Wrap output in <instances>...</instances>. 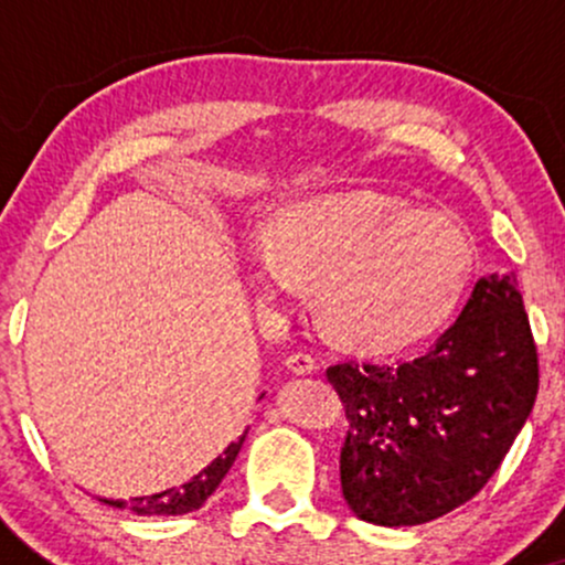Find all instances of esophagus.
<instances>
[{"mask_svg":"<svg viewBox=\"0 0 565 565\" xmlns=\"http://www.w3.org/2000/svg\"><path fill=\"white\" fill-rule=\"evenodd\" d=\"M287 369L295 374L316 372V359L310 353H291L287 359Z\"/></svg>","mask_w":565,"mask_h":565,"instance_id":"obj_1","label":"esophagus"}]
</instances>
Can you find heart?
<instances>
[{"instance_id": "heart-1", "label": "heart", "mask_w": 565, "mask_h": 565, "mask_svg": "<svg viewBox=\"0 0 565 565\" xmlns=\"http://www.w3.org/2000/svg\"><path fill=\"white\" fill-rule=\"evenodd\" d=\"M257 305L281 313L313 284L319 323L342 345L391 353L451 319L476 274L459 220L382 191H342L289 204L268 238L244 249Z\"/></svg>"}]
</instances>
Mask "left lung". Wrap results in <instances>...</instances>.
<instances>
[{
  "instance_id": "left-lung-1",
  "label": "left lung",
  "mask_w": 565,
  "mask_h": 565,
  "mask_svg": "<svg viewBox=\"0 0 565 565\" xmlns=\"http://www.w3.org/2000/svg\"><path fill=\"white\" fill-rule=\"evenodd\" d=\"M345 408L340 483L374 526H419L465 504L502 465L540 387L512 274L483 276L425 355L327 369Z\"/></svg>"
}]
</instances>
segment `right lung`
I'll return each instance as SVG.
<instances>
[{
	"mask_svg": "<svg viewBox=\"0 0 565 565\" xmlns=\"http://www.w3.org/2000/svg\"><path fill=\"white\" fill-rule=\"evenodd\" d=\"M244 438H246V430L242 433V438L233 440L228 449L220 454L217 459H212L206 468H201L191 481L170 486V489L157 491V494L132 497L129 502H125V499H111V497H100V502L111 504V508H119V510H129L135 512V515H185V512L199 510L206 499L215 494V489L223 483V478L228 476L233 459H236L238 451H242Z\"/></svg>",
	"mask_w": 565,
	"mask_h": 565,
	"instance_id": "right-lung-1",
	"label": "right lung"
}]
</instances>
